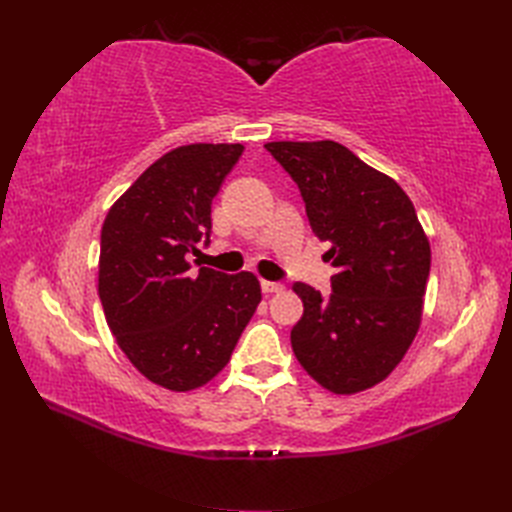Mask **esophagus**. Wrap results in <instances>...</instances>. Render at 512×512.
Listing matches in <instances>:
<instances>
[{
    "mask_svg": "<svg viewBox=\"0 0 512 512\" xmlns=\"http://www.w3.org/2000/svg\"><path fill=\"white\" fill-rule=\"evenodd\" d=\"M260 286H262V290H265V292H282V290H284V284H280V282H267V280H262Z\"/></svg>",
    "mask_w": 512,
    "mask_h": 512,
    "instance_id": "1",
    "label": "esophagus"
}]
</instances>
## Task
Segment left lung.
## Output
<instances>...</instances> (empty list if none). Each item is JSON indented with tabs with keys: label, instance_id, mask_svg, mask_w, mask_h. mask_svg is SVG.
<instances>
[{
	"label": "left lung",
	"instance_id": "obj_1",
	"mask_svg": "<svg viewBox=\"0 0 512 512\" xmlns=\"http://www.w3.org/2000/svg\"><path fill=\"white\" fill-rule=\"evenodd\" d=\"M299 185L307 220L337 273L331 294L297 282L303 316L294 356L324 389L352 395L382 382L421 327L431 267L425 230L397 181L335 141L267 143Z\"/></svg>",
	"mask_w": 512,
	"mask_h": 512
}]
</instances>
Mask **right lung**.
<instances>
[{"label": "right lung", "instance_id": "obj_1", "mask_svg": "<svg viewBox=\"0 0 512 512\" xmlns=\"http://www.w3.org/2000/svg\"><path fill=\"white\" fill-rule=\"evenodd\" d=\"M243 145H183L164 153L108 211L98 294L119 348L168 391H192L230 361L260 303L254 273L190 271L211 235V200Z\"/></svg>", "mask_w": 512, "mask_h": 512}]
</instances>
